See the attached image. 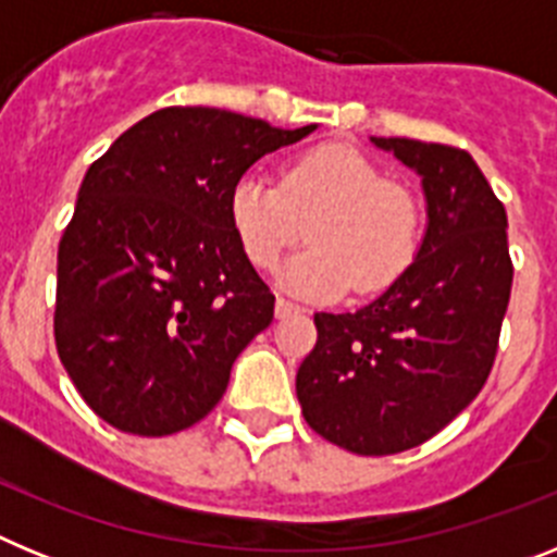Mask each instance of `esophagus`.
<instances>
[{
    "instance_id": "esophagus-1",
    "label": "esophagus",
    "mask_w": 557,
    "mask_h": 557,
    "mask_svg": "<svg viewBox=\"0 0 557 557\" xmlns=\"http://www.w3.org/2000/svg\"><path fill=\"white\" fill-rule=\"evenodd\" d=\"M295 312H301V307L278 295V301H275V318H287V314H295Z\"/></svg>"
}]
</instances>
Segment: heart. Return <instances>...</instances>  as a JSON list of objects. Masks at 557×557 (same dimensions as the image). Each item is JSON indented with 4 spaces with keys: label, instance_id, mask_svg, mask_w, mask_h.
<instances>
[{
    "label": "heart",
    "instance_id": "heart-1",
    "mask_svg": "<svg viewBox=\"0 0 557 557\" xmlns=\"http://www.w3.org/2000/svg\"><path fill=\"white\" fill-rule=\"evenodd\" d=\"M228 220L256 268H273L304 236V253L282 270L293 293L314 301L373 295L412 268L424 245V203L401 181L385 178L354 147L323 145L295 156L273 184L245 172L228 191Z\"/></svg>",
    "mask_w": 557,
    "mask_h": 557
}]
</instances>
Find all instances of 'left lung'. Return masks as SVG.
I'll return each mask as SVG.
<instances>
[{
  "label": "left lung",
  "instance_id": "left-lung-1",
  "mask_svg": "<svg viewBox=\"0 0 557 557\" xmlns=\"http://www.w3.org/2000/svg\"><path fill=\"white\" fill-rule=\"evenodd\" d=\"M421 175L426 234L412 268L357 312L314 314L295 376L301 412L329 444L398 455L460 416L494 368L510 301L508 214L460 147L382 139Z\"/></svg>",
  "mask_w": 557,
  "mask_h": 557
}]
</instances>
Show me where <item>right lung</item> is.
Returning a JSON list of instances; mask_svg holds the SVG:
<instances>
[{"mask_svg":"<svg viewBox=\"0 0 557 557\" xmlns=\"http://www.w3.org/2000/svg\"><path fill=\"white\" fill-rule=\"evenodd\" d=\"M312 131L172 106L88 166L58 245L55 346L102 421L161 437L218 407L275 307L231 228L228 191Z\"/></svg>","mask_w":557,"mask_h":557,"instance_id":"1","label":"right lung"}]
</instances>
